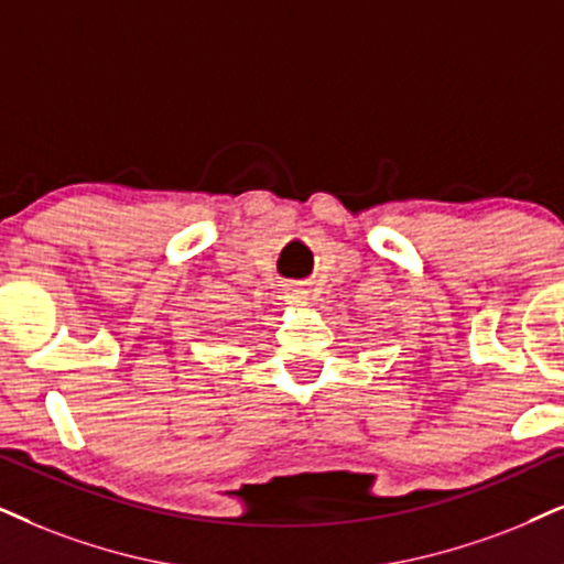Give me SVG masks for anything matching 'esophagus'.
I'll use <instances>...</instances> for the list:
<instances>
[{
  "instance_id": "obj_1",
  "label": "esophagus",
  "mask_w": 564,
  "mask_h": 564,
  "mask_svg": "<svg viewBox=\"0 0 564 564\" xmlns=\"http://www.w3.org/2000/svg\"><path fill=\"white\" fill-rule=\"evenodd\" d=\"M286 299L289 304H296V306H304V304H310V291L306 289H302V286H289L286 289Z\"/></svg>"
}]
</instances>
